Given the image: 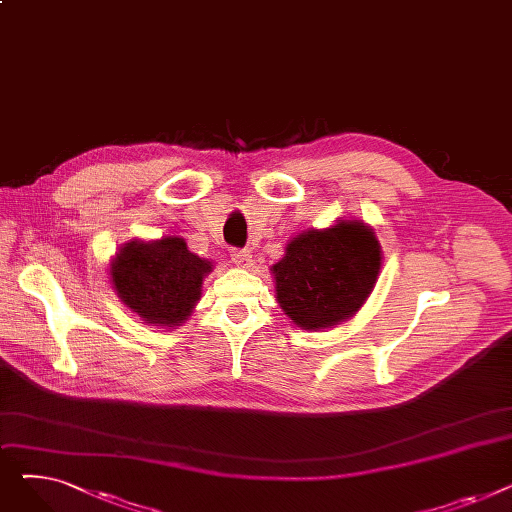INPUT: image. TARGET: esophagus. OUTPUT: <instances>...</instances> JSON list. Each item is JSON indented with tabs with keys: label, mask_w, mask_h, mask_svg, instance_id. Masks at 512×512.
<instances>
[{
	"label": "esophagus",
	"mask_w": 512,
	"mask_h": 512,
	"mask_svg": "<svg viewBox=\"0 0 512 512\" xmlns=\"http://www.w3.org/2000/svg\"><path fill=\"white\" fill-rule=\"evenodd\" d=\"M230 259L238 265V267H251L253 255L249 249H232L230 251Z\"/></svg>",
	"instance_id": "1"
}]
</instances>
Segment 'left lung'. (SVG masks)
I'll return each mask as SVG.
<instances>
[{
  "mask_svg": "<svg viewBox=\"0 0 512 512\" xmlns=\"http://www.w3.org/2000/svg\"><path fill=\"white\" fill-rule=\"evenodd\" d=\"M380 253L378 238L361 222L299 234L274 265L280 307L305 330L336 326L369 297Z\"/></svg>",
  "mask_w": 512,
  "mask_h": 512,
  "instance_id": "8db88e82",
  "label": "left lung"
}]
</instances>
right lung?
Listing matches in <instances>:
<instances>
[{
	"instance_id": "1",
	"label": "right lung",
	"mask_w": 512,
	"mask_h": 512,
	"mask_svg": "<svg viewBox=\"0 0 512 512\" xmlns=\"http://www.w3.org/2000/svg\"><path fill=\"white\" fill-rule=\"evenodd\" d=\"M207 272V259L188 251L182 238L166 236L155 242H128L112 265V280L122 303L147 324L172 328L191 315Z\"/></svg>"
}]
</instances>
